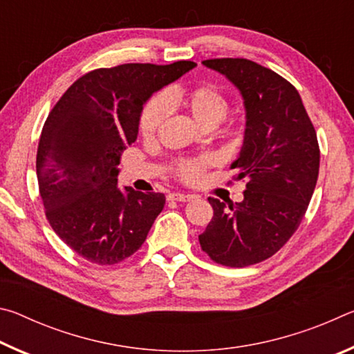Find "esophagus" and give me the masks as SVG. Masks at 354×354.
Returning a JSON list of instances; mask_svg holds the SVG:
<instances>
[{
    "label": "esophagus",
    "instance_id": "34e87169",
    "mask_svg": "<svg viewBox=\"0 0 354 354\" xmlns=\"http://www.w3.org/2000/svg\"><path fill=\"white\" fill-rule=\"evenodd\" d=\"M170 201H190L194 198V195H185V194H176V192H173V194H169L167 196Z\"/></svg>",
    "mask_w": 354,
    "mask_h": 354
}]
</instances>
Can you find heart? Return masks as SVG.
<instances>
[{
  "label": "heart",
  "instance_id": "b5f03b06",
  "mask_svg": "<svg viewBox=\"0 0 354 354\" xmlns=\"http://www.w3.org/2000/svg\"><path fill=\"white\" fill-rule=\"evenodd\" d=\"M169 106H181L196 123L205 129H211L221 122L230 109V101L214 86H196L187 91H171L165 97H153L143 106L139 129L143 139H153L169 113ZM205 167L203 160H185L178 167L179 176L185 181H195Z\"/></svg>",
  "mask_w": 354,
  "mask_h": 354
}]
</instances>
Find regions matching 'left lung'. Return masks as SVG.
I'll use <instances>...</instances> for the list:
<instances>
[{"mask_svg": "<svg viewBox=\"0 0 354 354\" xmlns=\"http://www.w3.org/2000/svg\"><path fill=\"white\" fill-rule=\"evenodd\" d=\"M203 65L227 77L243 98V145L231 169L247 185L236 205L209 196L214 217L200 245L221 266L248 267L277 253L301 223L319 178V142L299 93L283 76L248 59Z\"/></svg>", "mask_w": 354, "mask_h": 354, "instance_id": "8db88e82", "label": "left lung"}]
</instances>
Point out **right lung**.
<instances>
[{"label":"right lung","mask_w":354,"mask_h":354,"mask_svg":"<svg viewBox=\"0 0 354 354\" xmlns=\"http://www.w3.org/2000/svg\"><path fill=\"white\" fill-rule=\"evenodd\" d=\"M195 65L123 64L88 71L48 115L35 162L40 196L53 230L84 259L98 266L127 259L162 212L164 194L118 187V164L139 134L143 104Z\"/></svg>","instance_id":"right-lung-1"}]
</instances>
